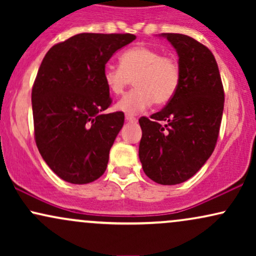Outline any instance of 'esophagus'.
Instances as JSON below:
<instances>
[{
	"instance_id": "obj_1",
	"label": "esophagus",
	"mask_w": 256,
	"mask_h": 256,
	"mask_svg": "<svg viewBox=\"0 0 256 256\" xmlns=\"http://www.w3.org/2000/svg\"><path fill=\"white\" fill-rule=\"evenodd\" d=\"M125 119H126V122H137V118H134V116H125Z\"/></svg>"
}]
</instances>
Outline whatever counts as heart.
<instances>
[{
    "label": "heart",
    "instance_id": "b5f03b06",
    "mask_svg": "<svg viewBox=\"0 0 256 256\" xmlns=\"http://www.w3.org/2000/svg\"><path fill=\"white\" fill-rule=\"evenodd\" d=\"M120 66L108 64L104 68L106 86L120 95L134 80V89L116 102V108L126 114H138L155 104H166L173 98L180 83V66L172 56L156 49L137 46L120 55Z\"/></svg>",
    "mask_w": 256,
    "mask_h": 256
}]
</instances>
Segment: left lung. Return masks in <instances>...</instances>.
<instances>
[{
	"mask_svg": "<svg viewBox=\"0 0 256 256\" xmlns=\"http://www.w3.org/2000/svg\"><path fill=\"white\" fill-rule=\"evenodd\" d=\"M160 36L177 52L180 83L165 108L152 119H140L138 155L152 180L176 185L192 178L212 155L224 110V89L207 46L185 34Z\"/></svg>",
	"mask_w": 256,
	"mask_h": 256,
	"instance_id": "left-lung-1",
	"label": "left lung"
}]
</instances>
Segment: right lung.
Listing matches in <instances>:
<instances>
[{"mask_svg":"<svg viewBox=\"0 0 256 256\" xmlns=\"http://www.w3.org/2000/svg\"><path fill=\"white\" fill-rule=\"evenodd\" d=\"M136 36L79 34L44 56L32 88L34 140L52 171L72 184H88L107 168L124 113L104 114L112 104L104 68Z\"/></svg>","mask_w":256,"mask_h":256,"instance_id":"obj_1","label":"right lung"}]
</instances>
